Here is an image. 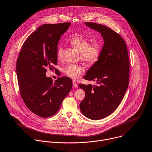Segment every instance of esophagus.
Returning a JSON list of instances; mask_svg holds the SVG:
<instances>
[{"label":"esophagus","mask_w":152,"mask_h":152,"mask_svg":"<svg viewBox=\"0 0 152 152\" xmlns=\"http://www.w3.org/2000/svg\"><path fill=\"white\" fill-rule=\"evenodd\" d=\"M73 86L75 88L77 87V84L76 80H73Z\"/></svg>","instance_id":"obj_1"}]
</instances>
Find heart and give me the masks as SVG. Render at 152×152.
<instances>
[{"instance_id": "heart-1", "label": "heart", "mask_w": 152, "mask_h": 152, "mask_svg": "<svg viewBox=\"0 0 152 152\" xmlns=\"http://www.w3.org/2000/svg\"><path fill=\"white\" fill-rule=\"evenodd\" d=\"M90 40L80 36L73 37L70 41V45L80 53V57L83 61L87 64H92L96 62L101 53V48L98 43L90 44ZM64 49L63 46L57 48V57L58 60L63 58ZM64 73L72 79L77 78L83 72V67L79 64H70L64 68Z\"/></svg>"}]
</instances>
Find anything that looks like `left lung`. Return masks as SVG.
<instances>
[{
    "label": "left lung",
    "instance_id": "1",
    "mask_svg": "<svg viewBox=\"0 0 152 152\" xmlns=\"http://www.w3.org/2000/svg\"><path fill=\"white\" fill-rule=\"evenodd\" d=\"M85 24L101 33L104 42L98 61L83 76L97 85H79L85 92L80 110L96 121L112 114L121 103L129 84V61L125 42L118 33L102 24Z\"/></svg>",
    "mask_w": 152,
    "mask_h": 152
}]
</instances>
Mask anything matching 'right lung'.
Wrapping results in <instances>:
<instances>
[{"mask_svg":"<svg viewBox=\"0 0 152 152\" xmlns=\"http://www.w3.org/2000/svg\"><path fill=\"white\" fill-rule=\"evenodd\" d=\"M70 23L43 24L31 34L23 45L17 61L20 92L27 108L42 118L53 116L59 110L72 88L66 76L55 82L46 76V69L57 64V46Z\"/></svg>","mask_w":152,"mask_h":152,"instance_id":"add662e5","label":"right lung"}]
</instances>
